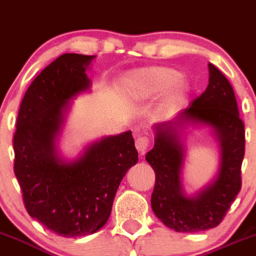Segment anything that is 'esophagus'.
Here are the masks:
<instances>
[{"instance_id":"esophagus-1","label":"esophagus","mask_w":256,"mask_h":256,"mask_svg":"<svg viewBox=\"0 0 256 256\" xmlns=\"http://www.w3.org/2000/svg\"><path fill=\"white\" fill-rule=\"evenodd\" d=\"M135 146L140 154H144L148 150V148H149V139H148L146 136H139L135 142Z\"/></svg>"}]
</instances>
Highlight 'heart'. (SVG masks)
I'll use <instances>...</instances> for the list:
<instances>
[{
    "label": "heart",
    "instance_id": "1",
    "mask_svg": "<svg viewBox=\"0 0 256 256\" xmlns=\"http://www.w3.org/2000/svg\"><path fill=\"white\" fill-rule=\"evenodd\" d=\"M128 88L130 94L139 100L152 98L168 89L163 104V111L166 112L173 111L184 93L180 73L166 66H152L132 72L128 78Z\"/></svg>",
    "mask_w": 256,
    "mask_h": 256
}]
</instances>
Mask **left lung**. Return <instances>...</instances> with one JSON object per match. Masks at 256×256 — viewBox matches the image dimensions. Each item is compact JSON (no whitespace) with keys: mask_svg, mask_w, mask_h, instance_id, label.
I'll use <instances>...</instances> for the list:
<instances>
[{"mask_svg":"<svg viewBox=\"0 0 256 256\" xmlns=\"http://www.w3.org/2000/svg\"><path fill=\"white\" fill-rule=\"evenodd\" d=\"M208 86L176 120L154 126V148L145 159L155 172L152 208L156 217L176 232H197L216 228L241 190V164L245 154V126L228 78L208 64ZM208 124L220 142L222 158L218 176L193 198L184 193L180 172L185 148L182 131L188 124Z\"/></svg>","mask_w":256,"mask_h":256,"instance_id":"obj_1","label":"left lung"}]
</instances>
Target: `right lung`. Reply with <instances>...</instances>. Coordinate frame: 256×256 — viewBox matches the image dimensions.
<instances>
[{
  "label": "right lung",
  "instance_id": "right-lung-1",
  "mask_svg": "<svg viewBox=\"0 0 256 256\" xmlns=\"http://www.w3.org/2000/svg\"><path fill=\"white\" fill-rule=\"evenodd\" d=\"M94 56L66 52L32 80L18 110L14 170L28 214L64 238L98 231L108 220L126 172L138 163L131 131L104 136L66 162L56 140L69 101L90 90L86 74Z\"/></svg>",
  "mask_w": 256,
  "mask_h": 256
}]
</instances>
